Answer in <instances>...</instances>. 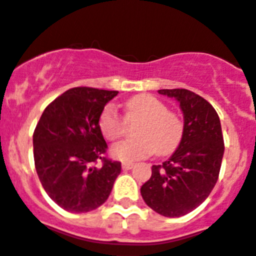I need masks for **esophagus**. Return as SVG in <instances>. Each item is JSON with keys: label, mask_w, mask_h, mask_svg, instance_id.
Listing matches in <instances>:
<instances>
[{"label": "esophagus", "mask_w": 256, "mask_h": 256, "mask_svg": "<svg viewBox=\"0 0 256 256\" xmlns=\"http://www.w3.org/2000/svg\"><path fill=\"white\" fill-rule=\"evenodd\" d=\"M134 164H132V162H123V164H122V168H123V170H130V168H133Z\"/></svg>", "instance_id": "esophagus-1"}]
</instances>
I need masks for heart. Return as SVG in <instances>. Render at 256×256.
Returning <instances> with one entry per match:
<instances>
[{"instance_id":"1","label":"heart","mask_w":256,"mask_h":256,"mask_svg":"<svg viewBox=\"0 0 256 256\" xmlns=\"http://www.w3.org/2000/svg\"><path fill=\"white\" fill-rule=\"evenodd\" d=\"M134 138L122 141L111 148V156L123 162L146 158L157 152L168 156L179 146L184 126L178 115L168 111V106L150 94H138L126 102L124 118L112 104H107L99 115V130L106 140L116 141L133 126Z\"/></svg>"}]
</instances>
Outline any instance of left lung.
Returning a JSON list of instances; mask_svg holds the SVG:
<instances>
[{
    "label": "left lung",
    "mask_w": 256,
    "mask_h": 256,
    "mask_svg": "<svg viewBox=\"0 0 256 256\" xmlns=\"http://www.w3.org/2000/svg\"><path fill=\"white\" fill-rule=\"evenodd\" d=\"M158 92L180 103L184 133L168 161L152 166L141 196L162 216L180 217L198 208L216 186L225 149L222 130L216 110L200 95L186 88Z\"/></svg>",
    "instance_id": "1"
}]
</instances>
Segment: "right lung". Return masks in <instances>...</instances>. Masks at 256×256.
Segmentation results:
<instances>
[{
	"mask_svg": "<svg viewBox=\"0 0 256 256\" xmlns=\"http://www.w3.org/2000/svg\"><path fill=\"white\" fill-rule=\"evenodd\" d=\"M118 92L73 88L46 107L34 130V161L39 180L57 206L85 213L108 199L122 164L107 150L99 115ZM102 166L96 168L98 160Z\"/></svg>",
	"mask_w": 256,
	"mask_h": 256,
	"instance_id": "obj_1",
	"label": "right lung"
}]
</instances>
